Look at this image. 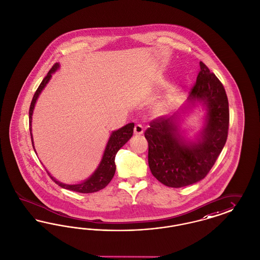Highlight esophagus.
Listing matches in <instances>:
<instances>
[{
  "label": "esophagus",
  "mask_w": 260,
  "mask_h": 260,
  "mask_svg": "<svg viewBox=\"0 0 260 260\" xmlns=\"http://www.w3.org/2000/svg\"><path fill=\"white\" fill-rule=\"evenodd\" d=\"M134 133H135L136 135H142L144 133V127L141 124L135 125Z\"/></svg>",
  "instance_id": "34e87169"
}]
</instances>
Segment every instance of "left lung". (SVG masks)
Instances as JSON below:
<instances>
[{
    "mask_svg": "<svg viewBox=\"0 0 260 260\" xmlns=\"http://www.w3.org/2000/svg\"><path fill=\"white\" fill-rule=\"evenodd\" d=\"M188 100L201 102L207 112L197 143L181 139L176 114L153 119L145 132L149 169L156 180L169 187H183L203 180L220 154L228 135L229 106L225 89L203 62H200V72Z\"/></svg>",
    "mask_w": 260,
    "mask_h": 260,
    "instance_id": "obj_1",
    "label": "left lung"
}]
</instances>
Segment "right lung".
Instances as JSON below:
<instances>
[{"mask_svg":"<svg viewBox=\"0 0 260 260\" xmlns=\"http://www.w3.org/2000/svg\"><path fill=\"white\" fill-rule=\"evenodd\" d=\"M58 68H59V64L58 63L54 64L53 67L50 69V71L45 76V79H43V81L41 82L37 91L35 92L34 97L32 99L31 105H30V110H29L30 133L32 131L31 123H32V114H33L35 104L37 102L39 95L41 94V92L45 88L46 83L51 78V74L54 73ZM133 130H134V123H128L123 126L122 128L116 130V131H113L109 139V142L107 144L103 158H102L98 168L91 175L90 178H88L83 182L79 183V184H66V183L56 181L51 176H50V178L52 179V181H55V183L59 186H61L65 189L79 192V193H92V192L99 191L103 188H105L110 183V181H112V179L114 176V173H115V164H114L115 155H116L117 151L123 147L125 144L129 141V139L132 137ZM31 139H32V145L34 147L32 133H31ZM48 175H49V173H48Z\"/></svg>","mask_w":260,"mask_h":260,"instance_id":"obj_1","label":"right lung"}]
</instances>
